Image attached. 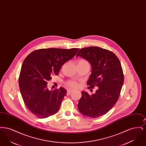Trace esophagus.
<instances>
[{"mask_svg": "<svg viewBox=\"0 0 146 146\" xmlns=\"http://www.w3.org/2000/svg\"><path fill=\"white\" fill-rule=\"evenodd\" d=\"M73 91V90H68L67 91V95H69L70 93H72V92Z\"/></svg>", "mask_w": 146, "mask_h": 146, "instance_id": "34e87169", "label": "esophagus"}]
</instances>
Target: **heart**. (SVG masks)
Segmentation results:
<instances>
[{"label": "heart", "mask_w": 146, "mask_h": 146, "mask_svg": "<svg viewBox=\"0 0 146 146\" xmlns=\"http://www.w3.org/2000/svg\"><path fill=\"white\" fill-rule=\"evenodd\" d=\"M88 63V62L84 59L80 60L78 61V63ZM67 85L71 88H78L79 86V84L74 81H70L67 82Z\"/></svg>", "instance_id": "1"}]
</instances>
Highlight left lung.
<instances>
[{"mask_svg": "<svg viewBox=\"0 0 146 146\" xmlns=\"http://www.w3.org/2000/svg\"><path fill=\"white\" fill-rule=\"evenodd\" d=\"M90 63L92 72L87 82L89 89L98 88L89 95L82 91L78 108L84 115L96 118L109 111L118 101L124 83V74L117 56L113 52L97 46L81 49L77 53Z\"/></svg>", "mask_w": 146, "mask_h": 146, "instance_id": "8db88e82", "label": "left lung"}]
</instances>
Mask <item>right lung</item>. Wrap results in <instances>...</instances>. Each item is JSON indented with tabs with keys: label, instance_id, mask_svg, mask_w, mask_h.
<instances>
[{
	"label": "right lung",
	"instance_id": "obj_1",
	"mask_svg": "<svg viewBox=\"0 0 146 146\" xmlns=\"http://www.w3.org/2000/svg\"><path fill=\"white\" fill-rule=\"evenodd\" d=\"M79 49L49 48L32 52L22 63L19 84L23 101L29 111L46 118L58 111L67 91L60 87L49 90L48 81L57 75L64 63L74 57Z\"/></svg>",
	"mask_w": 146,
	"mask_h": 146
}]
</instances>
